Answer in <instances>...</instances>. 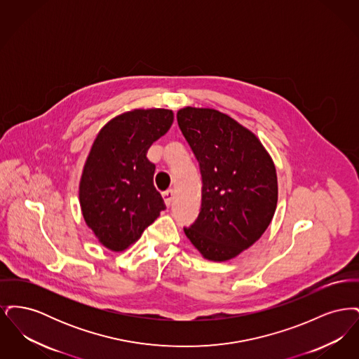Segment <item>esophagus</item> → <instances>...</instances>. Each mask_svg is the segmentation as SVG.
Here are the masks:
<instances>
[{"label":"esophagus","instance_id":"obj_1","mask_svg":"<svg viewBox=\"0 0 359 359\" xmlns=\"http://www.w3.org/2000/svg\"><path fill=\"white\" fill-rule=\"evenodd\" d=\"M163 198H164L165 205L170 207L172 205V202H173V198H175V191L173 189H168V191L163 192Z\"/></svg>","mask_w":359,"mask_h":359}]
</instances>
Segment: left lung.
Returning <instances> with one entry per match:
<instances>
[{
  "label": "left lung",
  "mask_w": 359,
  "mask_h": 359,
  "mask_svg": "<svg viewBox=\"0 0 359 359\" xmlns=\"http://www.w3.org/2000/svg\"><path fill=\"white\" fill-rule=\"evenodd\" d=\"M176 117L203 183L201 212L184 233L207 259H230L258 241L273 218V161L250 130L218 110L184 107Z\"/></svg>",
  "instance_id": "8db88e82"
}]
</instances>
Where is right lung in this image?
<instances>
[{"label": "right lung", "mask_w": 359, "mask_h": 359, "mask_svg": "<svg viewBox=\"0 0 359 359\" xmlns=\"http://www.w3.org/2000/svg\"><path fill=\"white\" fill-rule=\"evenodd\" d=\"M172 121L167 109L128 111L107 122L91 147L79 201L87 226L110 250H125L165 210L147 151Z\"/></svg>", "instance_id": "1"}]
</instances>
